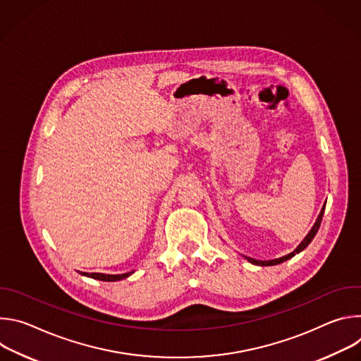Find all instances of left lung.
<instances>
[{
  "label": "left lung",
  "mask_w": 361,
  "mask_h": 361,
  "mask_svg": "<svg viewBox=\"0 0 361 361\" xmlns=\"http://www.w3.org/2000/svg\"><path fill=\"white\" fill-rule=\"evenodd\" d=\"M324 207H326V204H324ZM324 207L322 209L320 216H319V219H317L316 224L313 226V228L310 230V233L307 234V237L301 241V244H300V245H298L293 252H290V254H287V255L281 257V259H276V260H270V262H262V260H254V259H247V260H248L250 263H252V264H257V266H276V264H280V263H283V262H286V260L291 259V257H294L295 254H298V252H300V251H302L308 244H310V243H312V240L314 238V235L317 234V231H319V228H320V224H322V220H323Z\"/></svg>",
  "instance_id": "8db88e82"
}]
</instances>
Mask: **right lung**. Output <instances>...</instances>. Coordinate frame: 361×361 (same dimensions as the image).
Here are the masks:
<instances>
[{
  "mask_svg": "<svg viewBox=\"0 0 361 361\" xmlns=\"http://www.w3.org/2000/svg\"><path fill=\"white\" fill-rule=\"evenodd\" d=\"M82 276L95 279V280H101V281H118L123 279H127L130 274H133V271L126 273V274H117V276H111V274H101V273H81Z\"/></svg>",
  "mask_w": 361,
  "mask_h": 361,
  "instance_id": "1",
  "label": "right lung"
}]
</instances>
